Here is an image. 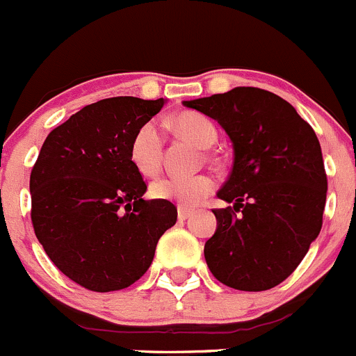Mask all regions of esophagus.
Segmentation results:
<instances>
[{
  "label": "esophagus",
  "instance_id": "1",
  "mask_svg": "<svg viewBox=\"0 0 356 356\" xmlns=\"http://www.w3.org/2000/svg\"><path fill=\"white\" fill-rule=\"evenodd\" d=\"M193 214V209H186V207H183V206H179L178 207V218L179 220H186V218H190Z\"/></svg>",
  "mask_w": 356,
  "mask_h": 356
}]
</instances>
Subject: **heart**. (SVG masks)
Here are the masks:
<instances>
[{"label":"heart","mask_w":356,"mask_h":356,"mask_svg":"<svg viewBox=\"0 0 356 356\" xmlns=\"http://www.w3.org/2000/svg\"><path fill=\"white\" fill-rule=\"evenodd\" d=\"M171 124L181 136L188 138L202 149H209L218 138L216 126L213 121L197 112H181L171 119ZM164 140L159 126L154 121L143 122L133 135L129 143V159L135 170L143 177H156L163 161ZM214 190V179L207 175L197 177H166L157 179L152 185V195L157 199L171 200L179 206H195L211 195Z\"/></svg>","instance_id":"obj_1"}]
</instances>
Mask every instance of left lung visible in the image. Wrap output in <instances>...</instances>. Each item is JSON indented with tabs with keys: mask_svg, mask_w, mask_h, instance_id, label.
<instances>
[{
	"mask_svg": "<svg viewBox=\"0 0 356 356\" xmlns=\"http://www.w3.org/2000/svg\"><path fill=\"white\" fill-rule=\"evenodd\" d=\"M220 122L234 166L213 209L218 227L204 245L211 273L238 291H266L287 279L322 228L327 175L312 126L272 91L238 86L183 102Z\"/></svg>",
	"mask_w": 356,
	"mask_h": 356,
	"instance_id": "obj_1",
	"label": "left lung"
}]
</instances>
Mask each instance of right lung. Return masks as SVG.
Returning a JSON list of instances; mask_svg holds the SVG:
<instances>
[{
	"label": "right lung",
	"mask_w": 356,
	"mask_h": 356,
	"mask_svg": "<svg viewBox=\"0 0 356 356\" xmlns=\"http://www.w3.org/2000/svg\"><path fill=\"white\" fill-rule=\"evenodd\" d=\"M164 98H105L86 105L44 140L31 171V220L48 258L84 289L111 293L152 265L177 207L145 200L147 183L129 159L136 129Z\"/></svg>",
	"instance_id": "add662e5"
}]
</instances>
